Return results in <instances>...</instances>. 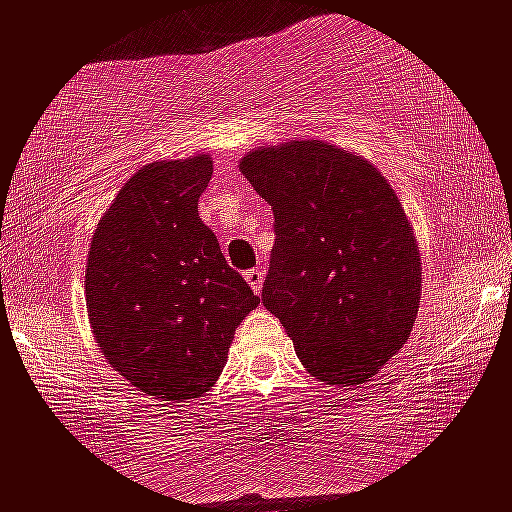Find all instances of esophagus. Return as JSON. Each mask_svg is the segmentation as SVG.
<instances>
[{
  "instance_id": "esophagus-1",
  "label": "esophagus",
  "mask_w": 512,
  "mask_h": 512,
  "mask_svg": "<svg viewBox=\"0 0 512 512\" xmlns=\"http://www.w3.org/2000/svg\"><path fill=\"white\" fill-rule=\"evenodd\" d=\"M244 280L249 282V287L258 294L263 289V280H266V270L263 268H251L244 273Z\"/></svg>"
}]
</instances>
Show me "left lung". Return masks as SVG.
Here are the masks:
<instances>
[{"instance_id": "8db88e82", "label": "left lung", "mask_w": 512, "mask_h": 512, "mask_svg": "<svg viewBox=\"0 0 512 512\" xmlns=\"http://www.w3.org/2000/svg\"><path fill=\"white\" fill-rule=\"evenodd\" d=\"M239 170L275 216L263 306L315 380L368 382L420 308V249L396 192L363 156L323 140L258 147Z\"/></svg>"}]
</instances>
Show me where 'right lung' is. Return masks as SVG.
Listing matches in <instances>:
<instances>
[{
    "label": "right lung",
    "instance_id": "right-lung-1",
    "mask_svg": "<svg viewBox=\"0 0 512 512\" xmlns=\"http://www.w3.org/2000/svg\"><path fill=\"white\" fill-rule=\"evenodd\" d=\"M208 154L137 170L106 208L85 266L94 339L113 370L163 401L197 399L261 299L199 218Z\"/></svg>",
    "mask_w": 512,
    "mask_h": 512
}]
</instances>
